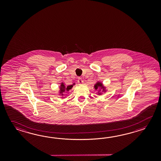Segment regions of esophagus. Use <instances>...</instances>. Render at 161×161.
Segmentation results:
<instances>
[{
  "mask_svg": "<svg viewBox=\"0 0 161 161\" xmlns=\"http://www.w3.org/2000/svg\"><path fill=\"white\" fill-rule=\"evenodd\" d=\"M78 83L80 84V85H82L83 83V79H82V78H78Z\"/></svg>",
  "mask_w": 161,
  "mask_h": 161,
  "instance_id": "obj_1",
  "label": "esophagus"
}]
</instances>
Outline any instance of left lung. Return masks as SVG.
Returning <instances> with one entry per match:
<instances>
[{"label": "left lung", "mask_w": 161, "mask_h": 161, "mask_svg": "<svg viewBox=\"0 0 161 161\" xmlns=\"http://www.w3.org/2000/svg\"><path fill=\"white\" fill-rule=\"evenodd\" d=\"M99 87H100L101 89H103V92H105V87L103 86L102 83H100V82H97L96 83V85H94V89L96 90H97ZM99 94H101V93H99Z\"/></svg>", "instance_id": "obj_1"}]
</instances>
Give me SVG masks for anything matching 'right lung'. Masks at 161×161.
Segmentation results:
<instances>
[{"mask_svg": "<svg viewBox=\"0 0 161 161\" xmlns=\"http://www.w3.org/2000/svg\"><path fill=\"white\" fill-rule=\"evenodd\" d=\"M72 86H73L72 85L65 86L64 85V84L63 83H62V84H61V85H60V94H62L61 96H63V93L64 92H65V90L67 91V92L69 91V90H70V89L72 88Z\"/></svg>", "mask_w": 161, "mask_h": 161, "instance_id": "obj_1", "label": "right lung"}]
</instances>
